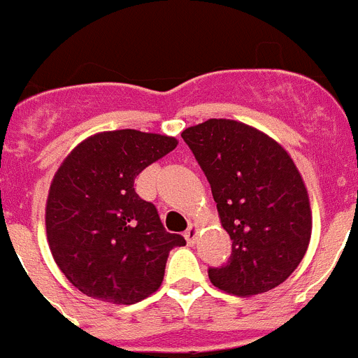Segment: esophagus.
Here are the masks:
<instances>
[{
    "mask_svg": "<svg viewBox=\"0 0 358 358\" xmlns=\"http://www.w3.org/2000/svg\"><path fill=\"white\" fill-rule=\"evenodd\" d=\"M197 236H199V226L197 224H189L188 226V229H186V233H185V238H186V242L189 243V245H194L195 243V240H197Z\"/></svg>",
    "mask_w": 358,
    "mask_h": 358,
    "instance_id": "1",
    "label": "esophagus"
}]
</instances>
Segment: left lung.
Returning <instances> with one entry per match:
<instances>
[{"instance_id": "1", "label": "left lung", "mask_w": 358, "mask_h": 358, "mask_svg": "<svg viewBox=\"0 0 358 358\" xmlns=\"http://www.w3.org/2000/svg\"><path fill=\"white\" fill-rule=\"evenodd\" d=\"M206 173L231 258L210 268L215 287L235 296L268 292L301 264L312 235L305 181L289 152L248 123L211 118L181 132Z\"/></svg>"}]
</instances>
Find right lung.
Segmentation results:
<instances>
[{
    "mask_svg": "<svg viewBox=\"0 0 358 358\" xmlns=\"http://www.w3.org/2000/svg\"><path fill=\"white\" fill-rule=\"evenodd\" d=\"M177 143L134 129L96 132L61 163L46 199V238L57 267L82 294L132 305L161 287L169 252L186 240L164 229L134 179Z\"/></svg>",
    "mask_w": 358,
    "mask_h": 358,
    "instance_id": "1",
    "label": "right lung"
}]
</instances>
